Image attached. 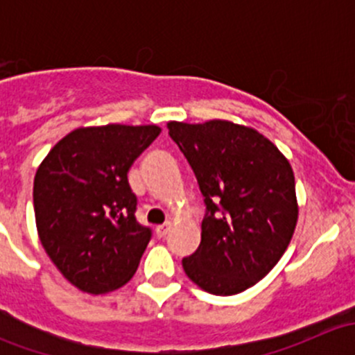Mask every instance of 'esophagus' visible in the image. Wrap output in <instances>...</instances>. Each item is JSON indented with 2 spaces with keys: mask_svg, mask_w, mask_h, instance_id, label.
<instances>
[{
  "mask_svg": "<svg viewBox=\"0 0 355 355\" xmlns=\"http://www.w3.org/2000/svg\"><path fill=\"white\" fill-rule=\"evenodd\" d=\"M170 228H171V225H170V223L159 225V227H156V235H157V237H159V239L166 237L168 232H170Z\"/></svg>",
  "mask_w": 355,
  "mask_h": 355,
  "instance_id": "34e87169",
  "label": "esophagus"
}]
</instances>
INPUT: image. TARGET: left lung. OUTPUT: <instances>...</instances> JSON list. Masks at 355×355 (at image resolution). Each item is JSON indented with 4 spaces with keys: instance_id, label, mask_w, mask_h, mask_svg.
<instances>
[{
    "instance_id": "obj_1",
    "label": "left lung",
    "mask_w": 355,
    "mask_h": 355,
    "mask_svg": "<svg viewBox=\"0 0 355 355\" xmlns=\"http://www.w3.org/2000/svg\"><path fill=\"white\" fill-rule=\"evenodd\" d=\"M206 202L200 244L185 275L214 295L256 285L280 261L299 218L288 159L252 127L228 120L168 121Z\"/></svg>"
}]
</instances>
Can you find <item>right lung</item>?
Listing matches in <instances>:
<instances>
[{
	"label": "right lung",
	"instance_id": "add662e5",
	"mask_svg": "<svg viewBox=\"0 0 355 355\" xmlns=\"http://www.w3.org/2000/svg\"><path fill=\"white\" fill-rule=\"evenodd\" d=\"M157 125L80 127L53 146L34 177L39 241L73 287L99 295L137 270L151 230L135 220L127 173Z\"/></svg>",
	"mask_w": 355,
	"mask_h": 355
}]
</instances>
